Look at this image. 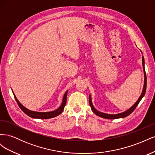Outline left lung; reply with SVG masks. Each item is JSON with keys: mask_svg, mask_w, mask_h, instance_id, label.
Masks as SVG:
<instances>
[{"mask_svg": "<svg viewBox=\"0 0 155 155\" xmlns=\"http://www.w3.org/2000/svg\"><path fill=\"white\" fill-rule=\"evenodd\" d=\"M142 52V51H141ZM144 64H145V62H144V58L143 56H142V66H143V73H144V85H143V88L142 90V92L141 94V95L139 97L138 100L137 101V102L131 107L130 109H129L128 110H125V112H121V113H119V114H106V113H103L101 112H100L99 110H97V109H96L93 106L92 102V99H91V96L89 95V104H90V106L91 107V109L93 111V112L94 114H96L97 116L101 117L103 118H106V119H110V120H112V119H117V118H125V117L129 116L130 114L132 113V112L134 111V110L136 109L138 105V104L140 103V100H141L143 97L144 96L145 94V91H146V86H147V77H146V74H145V67H144Z\"/></svg>", "mask_w": 155, "mask_h": 155, "instance_id": "1", "label": "left lung"}]
</instances>
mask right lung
<instances>
[{
	"mask_svg": "<svg viewBox=\"0 0 155 155\" xmlns=\"http://www.w3.org/2000/svg\"><path fill=\"white\" fill-rule=\"evenodd\" d=\"M67 92H68V91L66 92H65L64 95L63 96V98L62 104H61V105H60V107L58 108V109H57L54 111H50V112H36V111H33V110H30L29 109H28L27 108H26L25 107L23 106L21 104V103L18 101V100H17V98L16 97L15 95L14 94L13 92V94L14 95V97H15V99L16 101L17 102V104L21 108V109L23 112H24L26 114H27L28 116H29L30 117H31V118H32L49 119V118H54V117H55V116L59 115L63 111L64 106H65V105H66V103H67Z\"/></svg>",
	"mask_w": 155,
	"mask_h": 155,
	"instance_id": "1",
	"label": "right lung"
}]
</instances>
